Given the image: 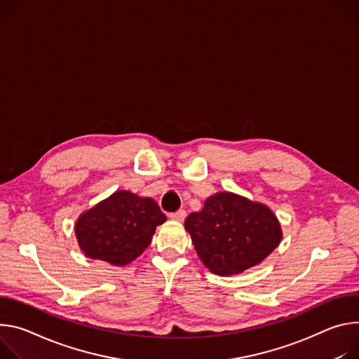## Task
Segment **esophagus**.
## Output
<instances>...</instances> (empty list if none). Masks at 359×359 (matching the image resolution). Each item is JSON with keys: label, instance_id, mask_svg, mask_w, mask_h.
<instances>
[{"label": "esophagus", "instance_id": "obj_1", "mask_svg": "<svg viewBox=\"0 0 359 359\" xmlns=\"http://www.w3.org/2000/svg\"><path fill=\"white\" fill-rule=\"evenodd\" d=\"M185 217H187V212L184 210H178L177 212H171L170 214V218L175 219V221H184Z\"/></svg>", "mask_w": 359, "mask_h": 359}]
</instances>
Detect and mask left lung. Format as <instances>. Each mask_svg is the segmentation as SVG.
Segmentation results:
<instances>
[{
	"label": "left lung",
	"mask_w": 359,
	"mask_h": 359,
	"mask_svg": "<svg viewBox=\"0 0 359 359\" xmlns=\"http://www.w3.org/2000/svg\"><path fill=\"white\" fill-rule=\"evenodd\" d=\"M185 229L204 265L222 276L259 264L283 238L268 207L232 192L210 196L200 212L187 217Z\"/></svg>",
	"instance_id": "1"
}]
</instances>
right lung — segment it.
<instances>
[{
    "instance_id": "right-lung-1",
    "label": "right lung",
    "mask_w": 359,
    "mask_h": 359,
    "mask_svg": "<svg viewBox=\"0 0 359 359\" xmlns=\"http://www.w3.org/2000/svg\"><path fill=\"white\" fill-rule=\"evenodd\" d=\"M165 219L152 198L116 191L78 218L75 235L87 257L121 266L144 252Z\"/></svg>"
}]
</instances>
